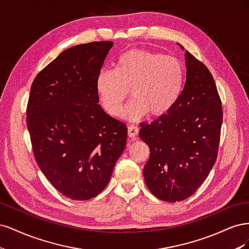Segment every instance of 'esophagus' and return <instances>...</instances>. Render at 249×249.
<instances>
[{
    "mask_svg": "<svg viewBox=\"0 0 249 249\" xmlns=\"http://www.w3.org/2000/svg\"><path fill=\"white\" fill-rule=\"evenodd\" d=\"M138 133H139V127L135 124H130L127 126V135H129V137L131 138H135L138 136Z\"/></svg>",
    "mask_w": 249,
    "mask_h": 249,
    "instance_id": "34e87169",
    "label": "esophagus"
}]
</instances>
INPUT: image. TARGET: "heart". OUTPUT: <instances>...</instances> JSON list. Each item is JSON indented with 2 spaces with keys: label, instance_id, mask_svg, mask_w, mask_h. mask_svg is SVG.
<instances>
[{
  "label": "heart",
  "instance_id": "b5f03b06",
  "mask_svg": "<svg viewBox=\"0 0 249 249\" xmlns=\"http://www.w3.org/2000/svg\"><path fill=\"white\" fill-rule=\"evenodd\" d=\"M186 69L182 60L161 52L133 49L120 55L114 70H102L96 77V91L110 115H117L120 105L133 99L120 112L129 120H138L148 113L162 116L178 102L183 92Z\"/></svg>",
  "mask_w": 249,
  "mask_h": 249
}]
</instances>
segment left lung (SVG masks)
<instances>
[{
	"label": "left lung",
	"instance_id": "obj_1",
	"mask_svg": "<svg viewBox=\"0 0 249 249\" xmlns=\"http://www.w3.org/2000/svg\"><path fill=\"white\" fill-rule=\"evenodd\" d=\"M185 59L186 82L178 102L155 122L141 124L139 132L150 152L143 168L145 184L168 202L190 197L205 182L217 159L223 119L212 73L188 51Z\"/></svg>",
	"mask_w": 249,
	"mask_h": 249
}]
</instances>
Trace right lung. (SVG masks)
<instances>
[{"label": "right lung", "instance_id": "right-lung-1", "mask_svg": "<svg viewBox=\"0 0 249 249\" xmlns=\"http://www.w3.org/2000/svg\"><path fill=\"white\" fill-rule=\"evenodd\" d=\"M112 41L63 51L35 77L27 126L35 160L64 196L87 200L108 185L126 143L125 124L99 105L96 77Z\"/></svg>", "mask_w": 249, "mask_h": 249}]
</instances>
